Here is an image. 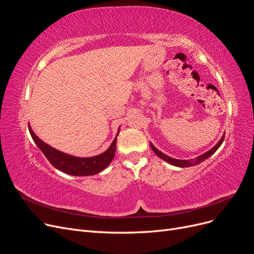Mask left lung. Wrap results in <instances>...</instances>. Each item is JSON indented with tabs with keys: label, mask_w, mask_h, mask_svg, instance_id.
<instances>
[{
	"label": "left lung",
	"mask_w": 254,
	"mask_h": 254,
	"mask_svg": "<svg viewBox=\"0 0 254 254\" xmlns=\"http://www.w3.org/2000/svg\"><path fill=\"white\" fill-rule=\"evenodd\" d=\"M224 139H225V134H222L221 139L218 141V143H217L216 145L214 146L213 148H211L210 150H207L206 152L202 153V155L197 157L196 159H190V160H179V159H175V158L168 157V156L165 155V153H163L162 151H160L158 148H156L155 146L152 145V143H150V147H151V149L153 150V152H155L159 158H161L162 160L166 161L167 163H170V164H172V165H174V166H177V167H189V166L197 165V164H199V163L203 162V161L206 160L207 158H210V157L213 155V153L220 147V145L222 144V142H224Z\"/></svg>",
	"instance_id": "8db88e82"
}]
</instances>
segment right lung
<instances>
[{"instance_id": "add662e5", "label": "right lung", "mask_w": 254, "mask_h": 254, "mask_svg": "<svg viewBox=\"0 0 254 254\" xmlns=\"http://www.w3.org/2000/svg\"><path fill=\"white\" fill-rule=\"evenodd\" d=\"M28 130L33 140L38 147H39V149L43 152V155L50 161V163L60 172L72 176H93L104 171L114 158L115 150H117V137L120 133L119 128L117 136H115V139L109 146V148L105 152L101 153V155L88 158H79L67 155V153L55 149L49 144L44 143L36 135L29 125Z\"/></svg>"}]
</instances>
